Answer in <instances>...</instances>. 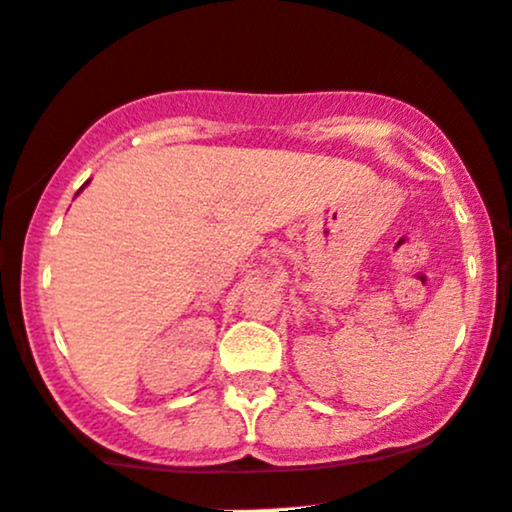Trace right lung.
<instances>
[{"mask_svg":"<svg viewBox=\"0 0 512 512\" xmlns=\"http://www.w3.org/2000/svg\"><path fill=\"white\" fill-rule=\"evenodd\" d=\"M87 184H89V182H84V187H87ZM84 187H82V189H84ZM82 189H80V192H82ZM80 192H77V194H80Z\"/></svg>","mask_w":512,"mask_h":512,"instance_id":"1","label":"right lung"}]
</instances>
